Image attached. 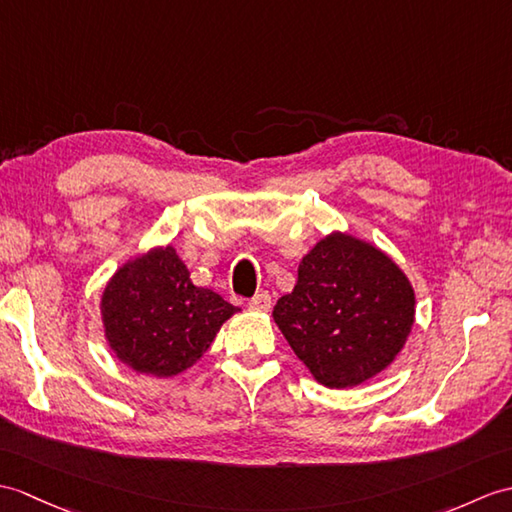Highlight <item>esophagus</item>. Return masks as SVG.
<instances>
[{
  "mask_svg": "<svg viewBox=\"0 0 512 512\" xmlns=\"http://www.w3.org/2000/svg\"><path fill=\"white\" fill-rule=\"evenodd\" d=\"M270 305H272V301H270L268 292H259V294L253 296L251 301H248V307H251V310H255V312H268Z\"/></svg>",
  "mask_w": 512,
  "mask_h": 512,
  "instance_id": "1",
  "label": "esophagus"
}]
</instances>
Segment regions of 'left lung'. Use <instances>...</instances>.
<instances>
[{
  "mask_svg": "<svg viewBox=\"0 0 512 512\" xmlns=\"http://www.w3.org/2000/svg\"><path fill=\"white\" fill-rule=\"evenodd\" d=\"M406 272L375 244L331 231L299 264L272 318L307 371L327 388H353L397 360L414 327Z\"/></svg>",
  "mask_w": 512,
  "mask_h": 512,
  "instance_id": "left-lung-1",
  "label": "left lung"
}]
</instances>
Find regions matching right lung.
I'll list each match as a JSON object with an SVG mask.
<instances>
[{
	"label": "right lung",
	"mask_w": 512,
	"mask_h": 512,
	"mask_svg": "<svg viewBox=\"0 0 512 512\" xmlns=\"http://www.w3.org/2000/svg\"><path fill=\"white\" fill-rule=\"evenodd\" d=\"M237 312L220 294L192 283L172 244L130 257L100 299L104 338L115 358L135 373L163 379L194 366Z\"/></svg>",
	"instance_id": "obj_1"
}]
</instances>
